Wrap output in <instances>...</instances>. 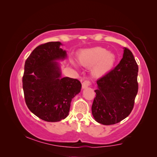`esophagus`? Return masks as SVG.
Wrapping results in <instances>:
<instances>
[{"label": "esophagus", "instance_id": "obj_1", "mask_svg": "<svg viewBox=\"0 0 157 157\" xmlns=\"http://www.w3.org/2000/svg\"><path fill=\"white\" fill-rule=\"evenodd\" d=\"M90 84H91V83H90L89 80H84V81L82 83V89L86 88L87 87L90 86Z\"/></svg>", "mask_w": 157, "mask_h": 157}]
</instances>
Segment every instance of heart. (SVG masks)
Listing matches in <instances>:
<instances>
[{
    "label": "heart",
    "mask_w": 157,
    "mask_h": 157,
    "mask_svg": "<svg viewBox=\"0 0 157 157\" xmlns=\"http://www.w3.org/2000/svg\"><path fill=\"white\" fill-rule=\"evenodd\" d=\"M80 65L85 67H91L92 74L99 77L110 71L117 61L116 55L102 47L83 50L77 56Z\"/></svg>",
    "instance_id": "obj_1"
}]
</instances>
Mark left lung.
I'll list each match as a JSON object with an SVG mask.
<instances>
[{
	"label": "left lung",
	"mask_w": 157,
	"mask_h": 157,
	"mask_svg": "<svg viewBox=\"0 0 157 157\" xmlns=\"http://www.w3.org/2000/svg\"><path fill=\"white\" fill-rule=\"evenodd\" d=\"M124 49L120 63L96 82L92 113L96 121L104 125L117 124L129 115L138 91V65L132 52Z\"/></svg>",
	"instance_id": "8db88e82"
}]
</instances>
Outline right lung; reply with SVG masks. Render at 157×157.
Returning <instances> with one entry per match:
<instances>
[{
  "instance_id": "1",
  "label": "right lung",
  "mask_w": 157,
  "mask_h": 157,
  "mask_svg": "<svg viewBox=\"0 0 157 157\" xmlns=\"http://www.w3.org/2000/svg\"><path fill=\"white\" fill-rule=\"evenodd\" d=\"M60 42L38 46L25 61L22 82L29 110L40 119L58 122L69 115L72 99L80 92L78 80L61 77L57 60L67 57Z\"/></svg>"
}]
</instances>
